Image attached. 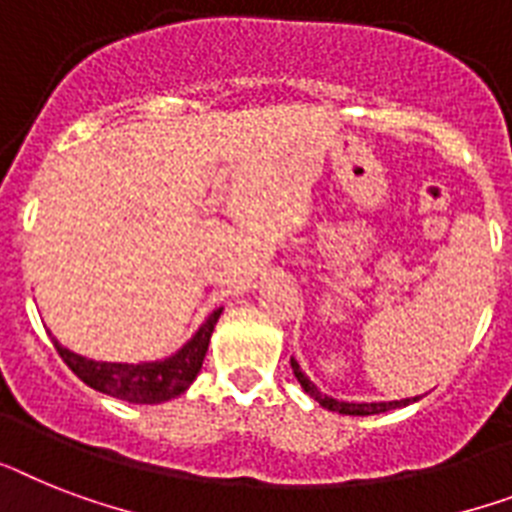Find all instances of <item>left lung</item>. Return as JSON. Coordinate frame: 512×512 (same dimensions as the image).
<instances>
[{"label":"left lung","instance_id":"8db88e82","mask_svg":"<svg viewBox=\"0 0 512 512\" xmlns=\"http://www.w3.org/2000/svg\"><path fill=\"white\" fill-rule=\"evenodd\" d=\"M292 371L294 376H297L299 384H302V389H305L315 402H321L326 410H334V413H342V415H376V413H386V410H394V407L410 405V402L418 400V397H413V400H400V402H339L334 400V397H326V394L318 392V386H315L305 373H302V368H299V363L294 360V357H292Z\"/></svg>","mask_w":512,"mask_h":512}]
</instances>
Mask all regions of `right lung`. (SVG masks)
<instances>
[{
  "instance_id": "obj_1",
  "label": "right lung",
  "mask_w": 512,
  "mask_h": 512,
  "mask_svg": "<svg viewBox=\"0 0 512 512\" xmlns=\"http://www.w3.org/2000/svg\"><path fill=\"white\" fill-rule=\"evenodd\" d=\"M218 318L220 310H215L202 323L197 334L191 336V342L184 344V350L176 352L168 360H160V363H94V360H86V357L76 355V352L65 350L57 342H54V350L60 352V357L65 360L70 371L76 373L83 384H89L91 389L110 394V397H118V400L139 402V405H157V402H168L181 392H186L191 381L197 378Z\"/></svg>"
}]
</instances>
